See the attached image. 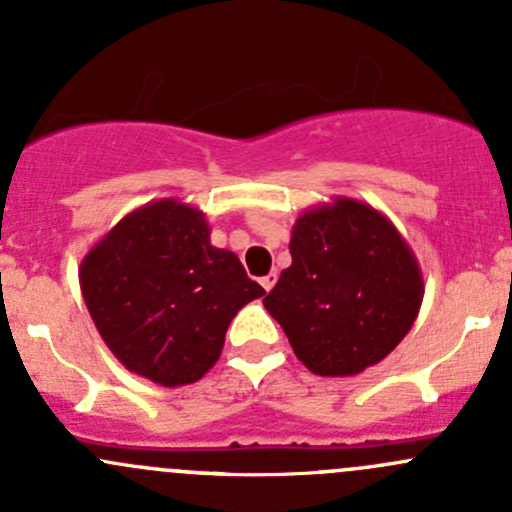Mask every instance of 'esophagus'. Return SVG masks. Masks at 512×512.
Segmentation results:
<instances>
[{
    "instance_id": "esophagus-1",
    "label": "esophagus",
    "mask_w": 512,
    "mask_h": 512,
    "mask_svg": "<svg viewBox=\"0 0 512 512\" xmlns=\"http://www.w3.org/2000/svg\"><path fill=\"white\" fill-rule=\"evenodd\" d=\"M260 282H262V287H265L267 292H270V289L275 287V282H277V272H270V275H265V277H262Z\"/></svg>"
}]
</instances>
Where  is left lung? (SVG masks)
Wrapping results in <instances>:
<instances>
[{
	"instance_id": "left-lung-1",
	"label": "left lung",
	"mask_w": 512,
	"mask_h": 512,
	"mask_svg": "<svg viewBox=\"0 0 512 512\" xmlns=\"http://www.w3.org/2000/svg\"><path fill=\"white\" fill-rule=\"evenodd\" d=\"M292 265L262 302L297 359L319 376L379 364L414 324L421 270L404 237L374 208L342 198L299 215Z\"/></svg>"
}]
</instances>
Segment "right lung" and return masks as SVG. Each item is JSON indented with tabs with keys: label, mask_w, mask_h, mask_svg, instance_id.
Masks as SVG:
<instances>
[{
	"label": "right lung",
	"mask_w": 512,
	"mask_h": 512,
	"mask_svg": "<svg viewBox=\"0 0 512 512\" xmlns=\"http://www.w3.org/2000/svg\"><path fill=\"white\" fill-rule=\"evenodd\" d=\"M81 292L126 369L183 386L218 361L232 317L265 289L235 252L210 245L200 210L160 200L126 215L86 255Z\"/></svg>",
	"instance_id": "right-lung-1"
}]
</instances>
